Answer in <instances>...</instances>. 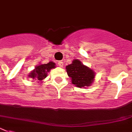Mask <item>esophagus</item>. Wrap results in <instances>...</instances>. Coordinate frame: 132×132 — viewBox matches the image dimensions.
Segmentation results:
<instances>
[{"label":"esophagus","instance_id":"obj_1","mask_svg":"<svg viewBox=\"0 0 132 132\" xmlns=\"http://www.w3.org/2000/svg\"><path fill=\"white\" fill-rule=\"evenodd\" d=\"M57 65L60 67V68H62L63 66H64V63H63L62 61H60L57 62Z\"/></svg>","mask_w":132,"mask_h":132}]
</instances>
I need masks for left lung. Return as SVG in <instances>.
<instances>
[{
  "instance_id": "1",
  "label": "left lung",
  "mask_w": 132,
  "mask_h": 132,
  "mask_svg": "<svg viewBox=\"0 0 132 132\" xmlns=\"http://www.w3.org/2000/svg\"><path fill=\"white\" fill-rule=\"evenodd\" d=\"M66 70L72 84L78 88L90 87L95 80V71L84 65L79 60H74L72 64L66 66Z\"/></svg>"
}]
</instances>
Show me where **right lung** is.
I'll list each match as a JSON object with an SVG mask.
<instances>
[{"label":"right lung","instance_id":"add662e5","mask_svg":"<svg viewBox=\"0 0 132 132\" xmlns=\"http://www.w3.org/2000/svg\"><path fill=\"white\" fill-rule=\"evenodd\" d=\"M55 68L56 64L52 61H50L47 64H39L29 74V78L37 80L39 83L43 82L44 80L47 77V72H49L51 69Z\"/></svg>","mask_w":132,"mask_h":132}]
</instances>
